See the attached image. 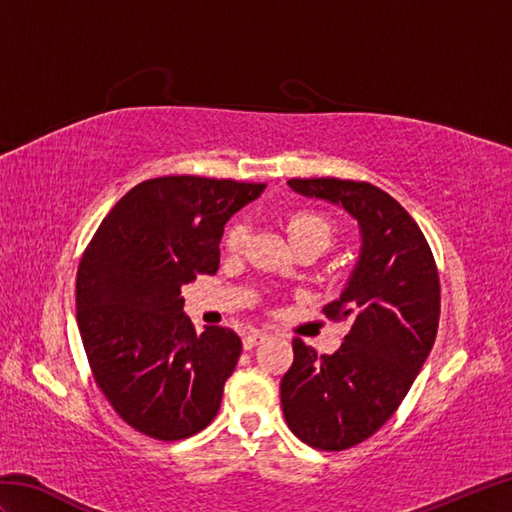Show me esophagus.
I'll return each instance as SVG.
<instances>
[{
	"instance_id": "1",
	"label": "esophagus",
	"mask_w": 512,
	"mask_h": 512,
	"mask_svg": "<svg viewBox=\"0 0 512 512\" xmlns=\"http://www.w3.org/2000/svg\"><path fill=\"white\" fill-rule=\"evenodd\" d=\"M268 339V334L264 330H250L244 336V350H253L259 343H264Z\"/></svg>"
}]
</instances>
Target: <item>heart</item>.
I'll return each mask as SVG.
<instances>
[{
  "instance_id": "heart-1",
  "label": "heart",
  "mask_w": 512,
  "mask_h": 512,
  "mask_svg": "<svg viewBox=\"0 0 512 512\" xmlns=\"http://www.w3.org/2000/svg\"><path fill=\"white\" fill-rule=\"evenodd\" d=\"M288 233L292 237V242L297 244H319L323 248H328L334 239V224L330 222V217H325L321 213L314 211H299L290 217L288 222ZM248 239V224L244 220H235L226 231V248L233 250H242Z\"/></svg>"
}]
</instances>
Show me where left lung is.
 Wrapping results in <instances>:
<instances>
[{
  "mask_svg": "<svg viewBox=\"0 0 512 512\" xmlns=\"http://www.w3.org/2000/svg\"><path fill=\"white\" fill-rule=\"evenodd\" d=\"M306 198L339 204L361 226V255L325 317L352 319L334 354H317L299 336L281 378L290 431L312 449L345 451L383 427L400 407L436 341L440 277L413 217L383 189L339 178H292Z\"/></svg>",
  "mask_w": 512,
  "mask_h": 512,
  "instance_id": "8db88e82",
  "label": "left lung"
}]
</instances>
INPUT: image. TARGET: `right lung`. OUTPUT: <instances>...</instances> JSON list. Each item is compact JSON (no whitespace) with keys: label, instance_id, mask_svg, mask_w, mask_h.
Returning <instances> with one entry per match:
<instances>
[{"label":"right lung","instance_id":"add662e5","mask_svg":"<svg viewBox=\"0 0 512 512\" xmlns=\"http://www.w3.org/2000/svg\"><path fill=\"white\" fill-rule=\"evenodd\" d=\"M264 189L200 176L145 180L85 248L76 321L92 376L118 416L149 438L184 440L217 416L242 339L217 325L195 334L180 288L217 273L224 224Z\"/></svg>","mask_w":512,"mask_h":512}]
</instances>
